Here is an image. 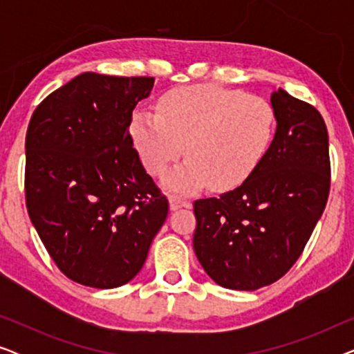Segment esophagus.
<instances>
[{"instance_id":"obj_1","label":"esophagus","mask_w":354,"mask_h":354,"mask_svg":"<svg viewBox=\"0 0 354 354\" xmlns=\"http://www.w3.org/2000/svg\"><path fill=\"white\" fill-rule=\"evenodd\" d=\"M192 203L188 200H183V198L178 196H169V206H171V211H177L180 207H190Z\"/></svg>"}]
</instances>
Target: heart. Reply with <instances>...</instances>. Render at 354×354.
Segmentation results:
<instances>
[{"label": "heart", "mask_w": 354, "mask_h": 354, "mask_svg": "<svg viewBox=\"0 0 354 354\" xmlns=\"http://www.w3.org/2000/svg\"><path fill=\"white\" fill-rule=\"evenodd\" d=\"M158 111H135L130 135L153 176L187 151L185 161L164 177L166 188L178 193L243 183L268 153L277 124L270 101L217 85L169 91Z\"/></svg>", "instance_id": "b5f03b06"}]
</instances>
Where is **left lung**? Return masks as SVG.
<instances>
[{"label":"left lung","instance_id":"obj_1","mask_svg":"<svg viewBox=\"0 0 354 354\" xmlns=\"http://www.w3.org/2000/svg\"><path fill=\"white\" fill-rule=\"evenodd\" d=\"M274 140L251 176L219 198L193 203L195 254L217 285L253 292L303 253L330 190L328 133L314 106L279 88Z\"/></svg>","mask_w":354,"mask_h":354}]
</instances>
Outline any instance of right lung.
Masks as SVG:
<instances>
[{"mask_svg":"<svg viewBox=\"0 0 354 354\" xmlns=\"http://www.w3.org/2000/svg\"><path fill=\"white\" fill-rule=\"evenodd\" d=\"M153 85V77L84 72L48 95L28 122V216L61 272L86 287L130 282L167 217V198L129 132Z\"/></svg>","mask_w":354,"mask_h":354,"instance_id":"right-lung-1","label":"right lung"}]
</instances>
